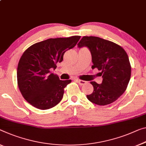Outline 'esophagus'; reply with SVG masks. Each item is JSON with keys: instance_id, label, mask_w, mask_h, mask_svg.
<instances>
[{"instance_id": "obj_1", "label": "esophagus", "mask_w": 146, "mask_h": 146, "mask_svg": "<svg viewBox=\"0 0 146 146\" xmlns=\"http://www.w3.org/2000/svg\"><path fill=\"white\" fill-rule=\"evenodd\" d=\"M76 81H77V82L79 83V84L80 85V86H83V85H85L87 83L86 81L81 80H76Z\"/></svg>"}]
</instances>
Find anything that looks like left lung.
I'll return each instance as SVG.
<instances>
[{
  "label": "left lung",
  "mask_w": 146,
  "mask_h": 146,
  "mask_svg": "<svg viewBox=\"0 0 146 146\" xmlns=\"http://www.w3.org/2000/svg\"><path fill=\"white\" fill-rule=\"evenodd\" d=\"M78 45L89 49L92 69L100 70L103 78L101 84L91 82L94 90L87 98L100 106L115 102L126 90L131 79V66L126 51L119 45L96 36H84Z\"/></svg>",
  "instance_id": "left-lung-1"
}]
</instances>
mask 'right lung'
I'll return each mask as SVG.
<instances>
[{
  "label": "right lung",
  "instance_id": "1",
  "mask_svg": "<svg viewBox=\"0 0 146 146\" xmlns=\"http://www.w3.org/2000/svg\"><path fill=\"white\" fill-rule=\"evenodd\" d=\"M80 36L50 38L37 42L24 51L17 70V85L22 96L38 109L47 110L59 104L64 89L71 80H60L50 69L63 60L66 51L73 48Z\"/></svg>",
  "mask_w": 146,
  "mask_h": 146
}]
</instances>
